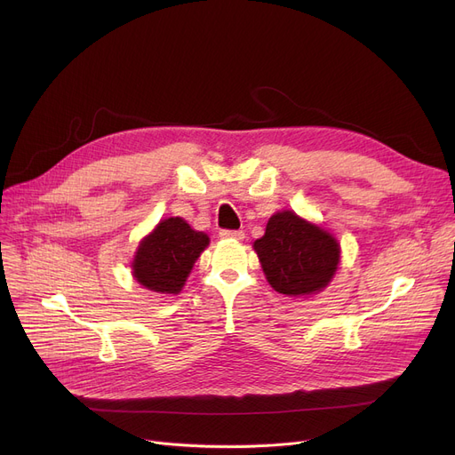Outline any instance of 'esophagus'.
Segmentation results:
<instances>
[{
    "mask_svg": "<svg viewBox=\"0 0 455 455\" xmlns=\"http://www.w3.org/2000/svg\"><path fill=\"white\" fill-rule=\"evenodd\" d=\"M220 237L221 240H243L245 234L242 230H221Z\"/></svg>",
    "mask_w": 455,
    "mask_h": 455,
    "instance_id": "esophagus-1",
    "label": "esophagus"
}]
</instances>
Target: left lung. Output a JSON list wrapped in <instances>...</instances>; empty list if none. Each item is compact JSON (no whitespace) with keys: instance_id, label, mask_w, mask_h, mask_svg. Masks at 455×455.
I'll return each instance as SVG.
<instances>
[{"instance_id":"left-lung-1","label":"left lung","mask_w":455,"mask_h":455,"mask_svg":"<svg viewBox=\"0 0 455 455\" xmlns=\"http://www.w3.org/2000/svg\"><path fill=\"white\" fill-rule=\"evenodd\" d=\"M252 247L271 288L288 297L323 291L341 254L336 237L291 210L271 215L266 234Z\"/></svg>"}]
</instances>
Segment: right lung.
Masks as SVG:
<instances>
[{
    "label": "right lung",
    "instance_id": "add662e5",
    "mask_svg": "<svg viewBox=\"0 0 455 455\" xmlns=\"http://www.w3.org/2000/svg\"><path fill=\"white\" fill-rule=\"evenodd\" d=\"M208 243L210 237L191 228L182 218L164 220L140 242L132 275L149 291L177 295Z\"/></svg>",
    "mask_w": 455,
    "mask_h": 455
}]
</instances>
